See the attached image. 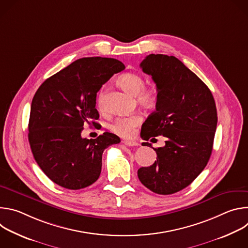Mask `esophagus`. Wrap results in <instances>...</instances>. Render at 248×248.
<instances>
[{"label":"esophagus","instance_id":"1","mask_svg":"<svg viewBox=\"0 0 248 248\" xmlns=\"http://www.w3.org/2000/svg\"><path fill=\"white\" fill-rule=\"evenodd\" d=\"M123 143H124V145L130 146V147H132V146H137V145H138V143L135 142V141H130V140H124V141H123Z\"/></svg>","mask_w":248,"mask_h":248}]
</instances>
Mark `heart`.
I'll return each instance as SVG.
<instances>
[{"instance_id": "heart-1", "label": "heart", "mask_w": 248, "mask_h": 248, "mask_svg": "<svg viewBox=\"0 0 248 248\" xmlns=\"http://www.w3.org/2000/svg\"><path fill=\"white\" fill-rule=\"evenodd\" d=\"M119 85L127 93L135 96L136 102L146 108H152L158 100V91L152 86H144V78L136 73H126L119 77ZM98 108L104 109V92L101 90L98 95ZM142 122V117L139 114H134L127 117H121L117 119L112 124L111 129L117 134L129 137L133 134L134 128Z\"/></svg>"}]
</instances>
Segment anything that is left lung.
Wrapping results in <instances>:
<instances>
[{
  "instance_id": "1",
  "label": "left lung",
  "mask_w": 248,
  "mask_h": 248,
  "mask_svg": "<svg viewBox=\"0 0 248 248\" xmlns=\"http://www.w3.org/2000/svg\"><path fill=\"white\" fill-rule=\"evenodd\" d=\"M140 67L152 77L158 91L156 111L140 136L148 141L163 135L167 140L164 147L153 148L155 163L140 168L137 175L151 191L172 194L188 186L210 159L218 122L215 100L207 85L173 56L150 54Z\"/></svg>"
}]
</instances>
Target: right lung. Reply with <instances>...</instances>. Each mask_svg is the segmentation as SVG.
<instances>
[{
	"label": "right lung",
	"mask_w": 248,
	"mask_h": 248,
	"mask_svg": "<svg viewBox=\"0 0 248 248\" xmlns=\"http://www.w3.org/2000/svg\"><path fill=\"white\" fill-rule=\"evenodd\" d=\"M125 68L112 58L75 61L46 79L30 109L28 140L35 161L58 186L78 190L94 184L101 173L102 154L120 138L105 132L81 136L83 125L99 119L96 96L102 85Z\"/></svg>",
	"instance_id": "1"
}]
</instances>
